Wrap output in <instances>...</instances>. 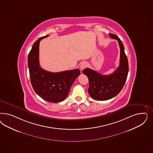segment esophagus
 <instances>
[{"mask_svg": "<svg viewBox=\"0 0 153 153\" xmlns=\"http://www.w3.org/2000/svg\"><path fill=\"white\" fill-rule=\"evenodd\" d=\"M87 67V63L86 62H82L80 65V70H83Z\"/></svg>", "mask_w": 153, "mask_h": 153, "instance_id": "obj_1", "label": "esophagus"}]
</instances>
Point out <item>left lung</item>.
Listing matches in <instances>:
<instances>
[{"mask_svg": "<svg viewBox=\"0 0 153 153\" xmlns=\"http://www.w3.org/2000/svg\"><path fill=\"white\" fill-rule=\"evenodd\" d=\"M109 36L118 41L120 50L118 68L113 73L108 75L99 74L89 68L83 70V73L88 78V91L90 96L99 101L108 100L116 96L123 88L128 75V59L125 54L123 45L116 35L110 33Z\"/></svg>", "mask_w": 153, "mask_h": 153, "instance_id": "8db88e82", "label": "left lung"}]
</instances>
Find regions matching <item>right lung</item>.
I'll use <instances>...</instances> for the list:
<instances>
[{
	"instance_id": "1",
	"label": "right lung",
	"mask_w": 153,
	"mask_h": 153,
	"mask_svg": "<svg viewBox=\"0 0 153 153\" xmlns=\"http://www.w3.org/2000/svg\"><path fill=\"white\" fill-rule=\"evenodd\" d=\"M48 36L40 37L35 42L28 55V67L31 83L35 93L45 101L57 103L66 98L74 80L80 72L76 69L52 73L40 66V41Z\"/></svg>"
}]
</instances>
